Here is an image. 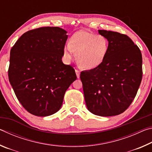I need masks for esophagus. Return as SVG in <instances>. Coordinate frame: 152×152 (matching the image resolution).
<instances>
[{
    "instance_id": "1",
    "label": "esophagus",
    "mask_w": 152,
    "mask_h": 152,
    "mask_svg": "<svg viewBox=\"0 0 152 152\" xmlns=\"http://www.w3.org/2000/svg\"><path fill=\"white\" fill-rule=\"evenodd\" d=\"M76 76H77V78H80V71H79L78 70H76Z\"/></svg>"
}]
</instances>
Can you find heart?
<instances>
[{"label": "heart", "mask_w": 152, "mask_h": 152, "mask_svg": "<svg viewBox=\"0 0 152 152\" xmlns=\"http://www.w3.org/2000/svg\"><path fill=\"white\" fill-rule=\"evenodd\" d=\"M109 47V41L104 35L82 31L72 36L70 43L64 47V54L67 60H70L74 51L80 68L92 70L103 62Z\"/></svg>", "instance_id": "obj_1"}]
</instances>
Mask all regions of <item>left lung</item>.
I'll list each match as a JSON object with an SVG mask.
<instances>
[{"instance_id": "8db88e82", "label": "left lung", "mask_w": 152, "mask_h": 152, "mask_svg": "<svg viewBox=\"0 0 152 152\" xmlns=\"http://www.w3.org/2000/svg\"><path fill=\"white\" fill-rule=\"evenodd\" d=\"M109 41L104 60L97 68L82 71L80 79L86 107L102 117L118 115L132 104L142 79V56L127 35L99 30Z\"/></svg>"}]
</instances>
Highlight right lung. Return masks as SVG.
<instances>
[{
    "label": "right lung",
    "instance_id": "right-lung-1",
    "mask_svg": "<svg viewBox=\"0 0 152 152\" xmlns=\"http://www.w3.org/2000/svg\"><path fill=\"white\" fill-rule=\"evenodd\" d=\"M66 33L58 27L28 31L11 50L10 84L22 106L35 116L58 112L66 90L77 78L73 67L61 61Z\"/></svg>",
    "mask_w": 152,
    "mask_h": 152
}]
</instances>
